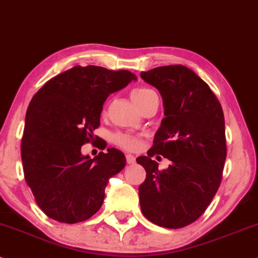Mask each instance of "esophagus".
<instances>
[{
  "label": "esophagus",
  "mask_w": 258,
  "mask_h": 258,
  "mask_svg": "<svg viewBox=\"0 0 258 258\" xmlns=\"http://www.w3.org/2000/svg\"><path fill=\"white\" fill-rule=\"evenodd\" d=\"M126 161H127V163H128V164H133L136 162V157L131 154H127L126 155Z\"/></svg>",
  "instance_id": "34e87169"
}]
</instances>
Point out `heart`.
<instances>
[{"instance_id": "1", "label": "heart", "mask_w": 258, "mask_h": 258, "mask_svg": "<svg viewBox=\"0 0 258 258\" xmlns=\"http://www.w3.org/2000/svg\"><path fill=\"white\" fill-rule=\"evenodd\" d=\"M153 94H155L153 90L147 88H139L133 90L131 97L133 99V102H135V103L137 104V107L139 108ZM114 141H115L117 145H120V147L123 149H127V150H135V149H137L139 145V141L137 137L131 135H126V133H117L115 137H114Z\"/></svg>"}]
</instances>
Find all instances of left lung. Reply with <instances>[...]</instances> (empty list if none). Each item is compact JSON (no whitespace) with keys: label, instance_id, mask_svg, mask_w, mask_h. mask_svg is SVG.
I'll use <instances>...</instances> for the list:
<instances>
[{"label":"left lung","instance_id":"8db88e82","mask_svg":"<svg viewBox=\"0 0 258 258\" xmlns=\"http://www.w3.org/2000/svg\"><path fill=\"white\" fill-rule=\"evenodd\" d=\"M159 90L164 117L148 156L137 157L147 172L139 186L143 215L155 225L181 228L206 212L215 196L226 161L225 117L209 85L182 64L141 73ZM155 153L171 161L160 171Z\"/></svg>","mask_w":258,"mask_h":258}]
</instances>
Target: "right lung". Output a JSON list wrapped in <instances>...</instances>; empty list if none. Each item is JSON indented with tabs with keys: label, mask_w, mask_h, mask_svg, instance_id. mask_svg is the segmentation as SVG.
I'll return each mask as SVG.
<instances>
[{
	"label": "right lung",
	"mask_w": 258,
	"mask_h": 258,
	"mask_svg": "<svg viewBox=\"0 0 258 258\" xmlns=\"http://www.w3.org/2000/svg\"><path fill=\"white\" fill-rule=\"evenodd\" d=\"M133 80L137 77L130 71L74 66L46 82L31 99L21 160L25 180L50 219L77 223L102 207L105 186L123 169L126 157L108 148L91 159L82 154V145L94 138L108 96Z\"/></svg>",
	"instance_id": "right-lung-1"
}]
</instances>
